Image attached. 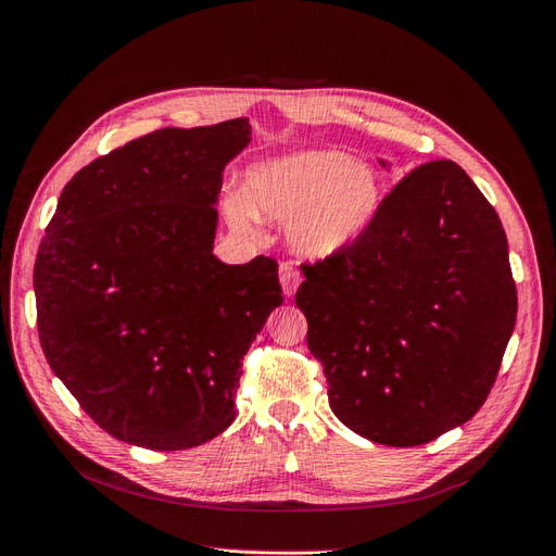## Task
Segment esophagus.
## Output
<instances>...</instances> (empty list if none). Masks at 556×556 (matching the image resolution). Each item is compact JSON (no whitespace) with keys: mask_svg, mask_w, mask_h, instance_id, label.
<instances>
[{"mask_svg":"<svg viewBox=\"0 0 556 556\" xmlns=\"http://www.w3.org/2000/svg\"><path fill=\"white\" fill-rule=\"evenodd\" d=\"M278 276H280V285H282V292L292 296L296 292V288L301 285V274L292 266V262H282L278 268Z\"/></svg>","mask_w":556,"mask_h":556,"instance_id":"34e87169","label":"esophagus"}]
</instances>
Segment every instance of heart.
<instances>
[{
  "label": "heart",
  "mask_w": 556,
  "mask_h": 556,
  "mask_svg": "<svg viewBox=\"0 0 556 556\" xmlns=\"http://www.w3.org/2000/svg\"><path fill=\"white\" fill-rule=\"evenodd\" d=\"M382 201L384 180L376 166L333 150H304L250 166L245 192L227 194L225 213L239 229L257 217L288 223L292 248L325 260L371 229Z\"/></svg>",
  "instance_id": "obj_1"
}]
</instances>
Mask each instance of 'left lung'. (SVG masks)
<instances>
[{"instance_id":"left-lung-1","label":"left lung","mask_w":556,"mask_h":556,"mask_svg":"<svg viewBox=\"0 0 556 556\" xmlns=\"http://www.w3.org/2000/svg\"><path fill=\"white\" fill-rule=\"evenodd\" d=\"M301 268L294 301L348 429L415 447L480 410L515 329L517 290L506 231L459 164H419L355 245Z\"/></svg>"}]
</instances>
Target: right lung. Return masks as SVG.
<instances>
[{"label":"right lung","mask_w":556,"mask_h":556,"mask_svg":"<svg viewBox=\"0 0 556 556\" xmlns=\"http://www.w3.org/2000/svg\"><path fill=\"white\" fill-rule=\"evenodd\" d=\"M245 117L164 127L64 185L35 264L43 355L113 439L188 450L237 417L241 362L282 304L278 264L213 255L223 172Z\"/></svg>","instance_id":"right-lung-1"}]
</instances>
